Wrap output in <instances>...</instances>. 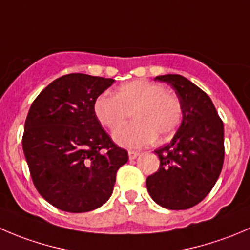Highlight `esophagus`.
<instances>
[{"instance_id": "1", "label": "esophagus", "mask_w": 250, "mask_h": 250, "mask_svg": "<svg viewBox=\"0 0 250 250\" xmlns=\"http://www.w3.org/2000/svg\"><path fill=\"white\" fill-rule=\"evenodd\" d=\"M128 156H129V160H134V159H137L138 156H139V152L130 150V151H128Z\"/></svg>"}]
</instances>
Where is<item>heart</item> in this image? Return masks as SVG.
<instances>
[{
  "label": "heart",
  "instance_id": "obj_1",
  "mask_svg": "<svg viewBox=\"0 0 250 250\" xmlns=\"http://www.w3.org/2000/svg\"><path fill=\"white\" fill-rule=\"evenodd\" d=\"M130 112L137 122L113 134L118 144L129 149L151 144L156 135L162 139L169 137L182 121L178 99L154 82L142 79L128 82L120 86L116 95L101 94L94 103L96 118L110 130L122 127L130 117Z\"/></svg>",
  "mask_w": 250,
  "mask_h": 250
}]
</instances>
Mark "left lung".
<instances>
[{
  "label": "left lung",
  "instance_id": "1",
  "mask_svg": "<svg viewBox=\"0 0 250 250\" xmlns=\"http://www.w3.org/2000/svg\"><path fill=\"white\" fill-rule=\"evenodd\" d=\"M172 86L181 103L182 123L171 142L155 150L157 172L146 178L156 204L186 210L199 204L216 183L224 165V123L211 99L179 74L155 78Z\"/></svg>",
  "mask_w": 250,
  "mask_h": 250
}]
</instances>
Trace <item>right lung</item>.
<instances>
[{"label":"right lung","mask_w":250,"mask_h":250,"mask_svg":"<svg viewBox=\"0 0 250 250\" xmlns=\"http://www.w3.org/2000/svg\"><path fill=\"white\" fill-rule=\"evenodd\" d=\"M115 79L72 73L48 84L31 104L21 144L34 186L55 208L95 210L110 199L116 173L128 161L94 113Z\"/></svg>","instance_id":"obj_1"}]
</instances>
